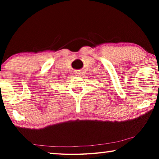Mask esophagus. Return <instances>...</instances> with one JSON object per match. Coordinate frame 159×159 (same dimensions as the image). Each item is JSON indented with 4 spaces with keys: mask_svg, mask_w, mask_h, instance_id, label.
I'll list each match as a JSON object with an SVG mask.
<instances>
[{
    "mask_svg": "<svg viewBox=\"0 0 159 159\" xmlns=\"http://www.w3.org/2000/svg\"><path fill=\"white\" fill-rule=\"evenodd\" d=\"M74 74L76 75V76H80V75H81V72H80V71H75Z\"/></svg>",
    "mask_w": 159,
    "mask_h": 159,
    "instance_id": "esophagus-1",
    "label": "esophagus"
}]
</instances>
